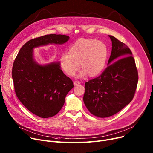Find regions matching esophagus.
Instances as JSON below:
<instances>
[{"label": "esophagus", "mask_w": 153, "mask_h": 153, "mask_svg": "<svg viewBox=\"0 0 153 153\" xmlns=\"http://www.w3.org/2000/svg\"><path fill=\"white\" fill-rule=\"evenodd\" d=\"M81 84V82H80V81H76L74 82V85H79V84Z\"/></svg>", "instance_id": "obj_1"}]
</instances>
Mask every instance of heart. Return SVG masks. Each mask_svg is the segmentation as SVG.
Listing matches in <instances>:
<instances>
[{"label": "heart", "instance_id": "obj_1", "mask_svg": "<svg viewBox=\"0 0 153 153\" xmlns=\"http://www.w3.org/2000/svg\"><path fill=\"white\" fill-rule=\"evenodd\" d=\"M69 54H62L60 66L67 76H74L80 68L81 76H99L105 67L107 50L105 45L94 39H80L69 49Z\"/></svg>", "mask_w": 153, "mask_h": 153}]
</instances>
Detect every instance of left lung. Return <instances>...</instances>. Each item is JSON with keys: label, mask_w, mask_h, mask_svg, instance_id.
Wrapping results in <instances>:
<instances>
[{"label": "left lung", "mask_w": 153, "mask_h": 153, "mask_svg": "<svg viewBox=\"0 0 153 153\" xmlns=\"http://www.w3.org/2000/svg\"><path fill=\"white\" fill-rule=\"evenodd\" d=\"M111 52L102 74L85 83L84 102L91 113L100 118L114 115L133 99L138 81V71L130 49L108 35Z\"/></svg>", "instance_id": "left-lung-1"}]
</instances>
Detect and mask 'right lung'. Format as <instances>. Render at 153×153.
Listing matches in <instances>:
<instances>
[{
  "label": "right lung",
  "mask_w": 153,
  "mask_h": 153,
  "mask_svg": "<svg viewBox=\"0 0 153 153\" xmlns=\"http://www.w3.org/2000/svg\"><path fill=\"white\" fill-rule=\"evenodd\" d=\"M69 36L50 34L32 39L24 45L12 68L14 89L19 100L31 113L41 118L57 114L73 88L72 80L63 73L59 62L42 65L34 59V48L50 44L62 45Z\"/></svg>",
  "instance_id": "1"
}]
</instances>
